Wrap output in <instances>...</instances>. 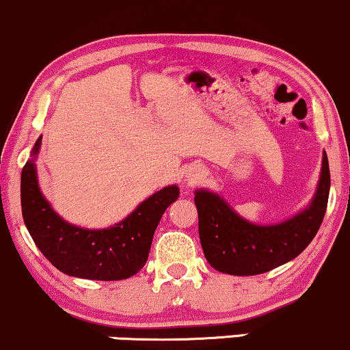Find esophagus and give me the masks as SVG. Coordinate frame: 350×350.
Instances as JSON below:
<instances>
[{
  "label": "esophagus",
  "instance_id": "34e87169",
  "mask_svg": "<svg viewBox=\"0 0 350 350\" xmlns=\"http://www.w3.org/2000/svg\"><path fill=\"white\" fill-rule=\"evenodd\" d=\"M200 180H202V170H191L190 174H188V183H190V185H195Z\"/></svg>",
  "mask_w": 350,
  "mask_h": 350
}]
</instances>
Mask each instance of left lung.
Wrapping results in <instances>:
<instances>
[{"instance_id":"8db88e82","label":"left lung","mask_w":350,"mask_h":350,"mask_svg":"<svg viewBox=\"0 0 350 350\" xmlns=\"http://www.w3.org/2000/svg\"><path fill=\"white\" fill-rule=\"evenodd\" d=\"M331 174L323 157L319 187L312 203L280 225L260 226L238 217L225 200L206 190L195 191L198 233L210 266L233 276H254L291 261L312 241L327 208Z\"/></svg>"}]
</instances>
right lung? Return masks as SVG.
Instances as JSON below:
<instances>
[{
	"label": "right lung",
	"instance_id": "right-lung-1",
	"mask_svg": "<svg viewBox=\"0 0 350 350\" xmlns=\"http://www.w3.org/2000/svg\"><path fill=\"white\" fill-rule=\"evenodd\" d=\"M41 137L34 144L38 154ZM178 188L165 187L137 206L124 221L107 230H84L59 218L39 190L36 168L27 160L21 172V208L31 238L59 271L84 280H127L144 268L155 228Z\"/></svg>",
	"mask_w": 350,
	"mask_h": 350
}]
</instances>
